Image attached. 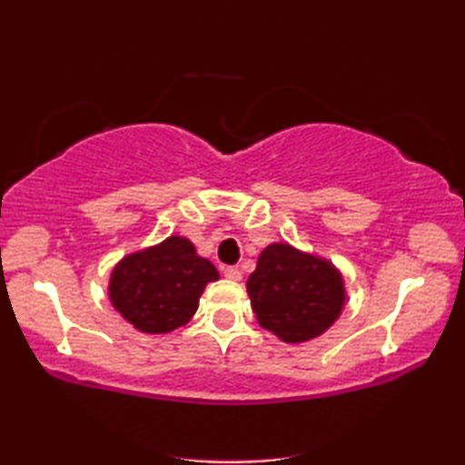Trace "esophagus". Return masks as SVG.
Here are the masks:
<instances>
[{
    "instance_id": "1",
    "label": "esophagus",
    "mask_w": 465,
    "mask_h": 465,
    "mask_svg": "<svg viewBox=\"0 0 465 465\" xmlns=\"http://www.w3.org/2000/svg\"><path fill=\"white\" fill-rule=\"evenodd\" d=\"M224 276L228 278V281L237 282V281H241V278H242V272H241L237 266H228V268H224Z\"/></svg>"
}]
</instances>
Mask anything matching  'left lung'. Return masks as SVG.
Segmentation results:
<instances>
[{
	"instance_id": "left-lung-1",
	"label": "left lung",
	"mask_w": 465,
	"mask_h": 465,
	"mask_svg": "<svg viewBox=\"0 0 465 465\" xmlns=\"http://www.w3.org/2000/svg\"><path fill=\"white\" fill-rule=\"evenodd\" d=\"M262 328L284 342H305L326 332L345 307L342 274L324 257L289 242H272L257 257L247 281Z\"/></svg>"
}]
</instances>
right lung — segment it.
<instances>
[{
    "label": "right lung",
    "mask_w": 465,
    "mask_h": 465,
    "mask_svg": "<svg viewBox=\"0 0 465 465\" xmlns=\"http://www.w3.org/2000/svg\"><path fill=\"white\" fill-rule=\"evenodd\" d=\"M216 266L197 255L184 237L128 253L112 270L110 302L126 322L147 334L184 326L199 307L205 284L218 281Z\"/></svg>",
    "instance_id": "right-lung-1"
}]
</instances>
